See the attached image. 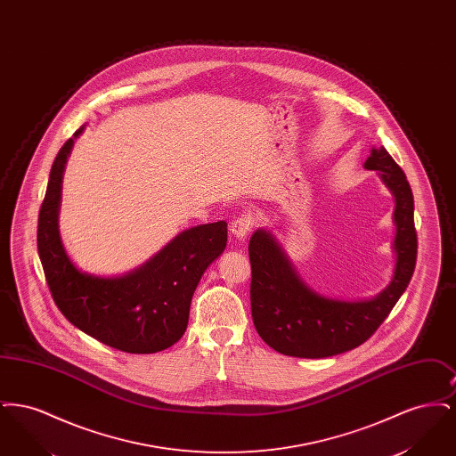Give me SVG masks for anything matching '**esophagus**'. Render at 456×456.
Wrapping results in <instances>:
<instances>
[{
	"instance_id": "esophagus-1",
	"label": "esophagus",
	"mask_w": 456,
	"mask_h": 456,
	"mask_svg": "<svg viewBox=\"0 0 456 456\" xmlns=\"http://www.w3.org/2000/svg\"><path fill=\"white\" fill-rule=\"evenodd\" d=\"M251 229H253V218H251V216H240V217L236 218V220L232 222V225H231L232 236L236 239H240V240H244V239L248 238V234L251 232Z\"/></svg>"
}]
</instances>
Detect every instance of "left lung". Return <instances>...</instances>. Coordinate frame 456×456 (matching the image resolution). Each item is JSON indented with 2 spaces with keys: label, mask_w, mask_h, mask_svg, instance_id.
<instances>
[{
  "label": "left lung",
  "mask_w": 456,
  "mask_h": 456,
  "mask_svg": "<svg viewBox=\"0 0 456 456\" xmlns=\"http://www.w3.org/2000/svg\"><path fill=\"white\" fill-rule=\"evenodd\" d=\"M364 167L379 171L395 196L396 263L379 296L355 303L320 296L301 281L272 232L258 229L249 239L253 323L266 346L283 355L322 359L359 347L387 320L412 279L417 232L407 175L385 147L372 149Z\"/></svg>",
  "instance_id": "1"
}]
</instances>
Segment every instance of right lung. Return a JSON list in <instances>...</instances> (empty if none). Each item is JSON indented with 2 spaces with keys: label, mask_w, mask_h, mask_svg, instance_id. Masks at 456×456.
<instances>
[{
  "label": "right lung",
  "mask_w": 456,
  "mask_h": 456,
  "mask_svg": "<svg viewBox=\"0 0 456 456\" xmlns=\"http://www.w3.org/2000/svg\"><path fill=\"white\" fill-rule=\"evenodd\" d=\"M56 155L39 210L37 249L47 287L66 320L92 338L128 354H153L186 331L191 297L207 266L227 244L224 220L196 225L174 238L128 275L104 279L80 272L58 231L61 183L75 138Z\"/></svg>",
  "instance_id": "obj_1"
}]
</instances>
